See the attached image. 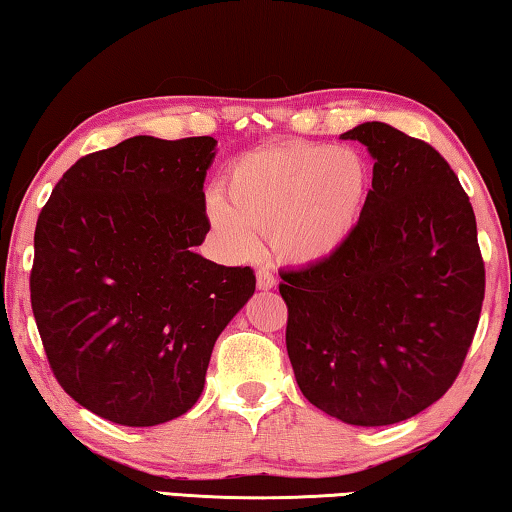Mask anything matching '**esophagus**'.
I'll return each instance as SVG.
<instances>
[{"mask_svg": "<svg viewBox=\"0 0 512 512\" xmlns=\"http://www.w3.org/2000/svg\"><path fill=\"white\" fill-rule=\"evenodd\" d=\"M273 287H275L273 273L268 271V268H259V271H257V289L268 291V289H273Z\"/></svg>", "mask_w": 512, "mask_h": 512, "instance_id": "1", "label": "esophagus"}]
</instances>
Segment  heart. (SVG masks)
I'll use <instances>...</instances> for the list:
<instances>
[{
  "instance_id": "obj_1",
  "label": "heart",
  "mask_w": 512,
  "mask_h": 512,
  "mask_svg": "<svg viewBox=\"0 0 512 512\" xmlns=\"http://www.w3.org/2000/svg\"><path fill=\"white\" fill-rule=\"evenodd\" d=\"M368 192L370 164L359 151L284 142L232 164L225 173V198L207 196V219L232 255H253L257 232H271L277 257L305 266L348 244Z\"/></svg>"
}]
</instances>
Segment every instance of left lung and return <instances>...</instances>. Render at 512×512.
Returning a JSON list of instances; mask_svg holds the SVG:
<instances>
[{
    "label": "left lung",
    "mask_w": 512,
    "mask_h": 512,
    "mask_svg": "<svg viewBox=\"0 0 512 512\" xmlns=\"http://www.w3.org/2000/svg\"><path fill=\"white\" fill-rule=\"evenodd\" d=\"M375 160L339 253L282 271L287 352L302 395L357 427L409 420L447 393L481 316L476 219L447 160L384 121L343 133Z\"/></svg>",
    "instance_id": "1"
}]
</instances>
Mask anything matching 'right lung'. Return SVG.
Here are the masks:
<instances>
[{
  "label": "right lung",
  "mask_w": 512,
  "mask_h": 512,
  "mask_svg": "<svg viewBox=\"0 0 512 512\" xmlns=\"http://www.w3.org/2000/svg\"><path fill=\"white\" fill-rule=\"evenodd\" d=\"M214 155V137L135 135L69 167L38 216L31 307L49 366L110 422L192 409L216 339L255 293L250 266L194 253Z\"/></svg>",
  "instance_id": "obj_1"
}]
</instances>
